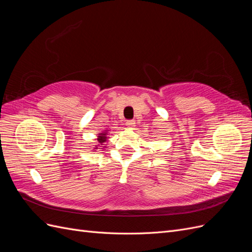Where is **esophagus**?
<instances>
[{
  "label": "esophagus",
  "mask_w": 252,
  "mask_h": 252,
  "mask_svg": "<svg viewBox=\"0 0 252 252\" xmlns=\"http://www.w3.org/2000/svg\"><path fill=\"white\" fill-rule=\"evenodd\" d=\"M134 121L133 120H128V121H126V125L128 126V127H133L134 126Z\"/></svg>",
  "instance_id": "obj_1"
}]
</instances>
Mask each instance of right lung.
I'll list each match as a JSON object with an SVG mask.
<instances>
[{
    "label": "right lung",
    "instance_id": "add662e5",
    "mask_svg": "<svg viewBox=\"0 0 252 252\" xmlns=\"http://www.w3.org/2000/svg\"><path fill=\"white\" fill-rule=\"evenodd\" d=\"M106 133H107V132H103V133H100V135H98V139H97L98 143L103 144L104 142H106V139H107V136H106Z\"/></svg>",
    "mask_w": 252,
    "mask_h": 252
}]
</instances>
